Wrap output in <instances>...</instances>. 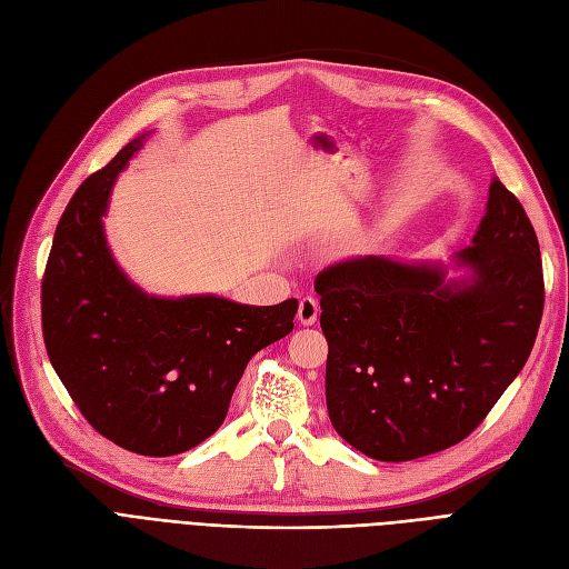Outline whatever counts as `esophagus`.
<instances>
[{"mask_svg": "<svg viewBox=\"0 0 569 569\" xmlns=\"http://www.w3.org/2000/svg\"><path fill=\"white\" fill-rule=\"evenodd\" d=\"M318 316H320V303H318V299H316V297H303V299L299 301V312H297L299 322H301V325H316Z\"/></svg>", "mask_w": 569, "mask_h": 569, "instance_id": "esophagus-1", "label": "esophagus"}]
</instances>
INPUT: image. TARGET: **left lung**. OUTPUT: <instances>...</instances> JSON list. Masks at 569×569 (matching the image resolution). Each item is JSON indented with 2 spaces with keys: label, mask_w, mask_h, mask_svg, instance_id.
<instances>
[{
  "label": "left lung",
  "mask_w": 569,
  "mask_h": 569,
  "mask_svg": "<svg viewBox=\"0 0 569 569\" xmlns=\"http://www.w3.org/2000/svg\"><path fill=\"white\" fill-rule=\"evenodd\" d=\"M457 266L473 270L471 282L381 257L331 263L316 278L329 419L371 459L409 461L461 442L530 358L541 251L520 200L497 179Z\"/></svg>",
  "instance_id": "1"
}]
</instances>
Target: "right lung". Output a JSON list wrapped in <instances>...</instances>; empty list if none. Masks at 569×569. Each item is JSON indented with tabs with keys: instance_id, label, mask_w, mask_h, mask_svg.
Segmentation results:
<instances>
[{
	"instance_id": "1",
	"label": "right lung",
	"mask_w": 569,
	"mask_h": 569,
	"mask_svg": "<svg viewBox=\"0 0 569 569\" xmlns=\"http://www.w3.org/2000/svg\"><path fill=\"white\" fill-rule=\"evenodd\" d=\"M143 136L74 190L42 278L49 360L82 417L143 457L181 455L217 433L257 352L293 329L299 301L242 306L219 297L158 299L133 287L101 217Z\"/></svg>"
}]
</instances>
